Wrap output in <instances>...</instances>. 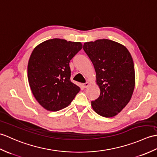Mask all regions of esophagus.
<instances>
[{"label": "esophagus", "mask_w": 157, "mask_h": 157, "mask_svg": "<svg viewBox=\"0 0 157 157\" xmlns=\"http://www.w3.org/2000/svg\"><path fill=\"white\" fill-rule=\"evenodd\" d=\"M82 85H83V87L86 88V87H88V86H89V82H85Z\"/></svg>", "instance_id": "34e87169"}]
</instances>
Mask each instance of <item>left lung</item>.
Masks as SVG:
<instances>
[{
    "label": "left lung",
    "mask_w": 157,
    "mask_h": 157,
    "mask_svg": "<svg viewBox=\"0 0 157 157\" xmlns=\"http://www.w3.org/2000/svg\"><path fill=\"white\" fill-rule=\"evenodd\" d=\"M83 50L91 60L100 89L99 98L91 101L100 116H116L130 101L135 87V71L130 52L122 44L103 39L85 42Z\"/></svg>",
    "instance_id": "obj_1"
}]
</instances>
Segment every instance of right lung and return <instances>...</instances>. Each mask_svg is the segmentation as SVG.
I'll list each match as a JSON object with an SVG mask.
<instances>
[{
  "mask_svg": "<svg viewBox=\"0 0 157 157\" xmlns=\"http://www.w3.org/2000/svg\"><path fill=\"white\" fill-rule=\"evenodd\" d=\"M82 46L81 42L54 38L34 48L28 62L27 76L34 97L44 109H64L79 92V86L70 79L69 62Z\"/></svg>",
  "mask_w": 157,
  "mask_h": 157,
  "instance_id": "add662e5",
  "label": "right lung"
}]
</instances>
